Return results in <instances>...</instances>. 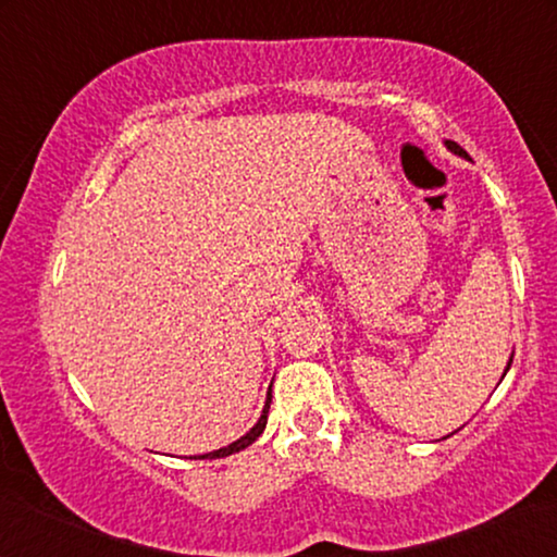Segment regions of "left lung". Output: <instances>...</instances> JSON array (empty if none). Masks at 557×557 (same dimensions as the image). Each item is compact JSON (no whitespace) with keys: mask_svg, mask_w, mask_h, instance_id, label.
<instances>
[{"mask_svg":"<svg viewBox=\"0 0 557 557\" xmlns=\"http://www.w3.org/2000/svg\"><path fill=\"white\" fill-rule=\"evenodd\" d=\"M446 147H448V149H451V151H454V154H459V157H467V159H469V154H467V151H463V149H461V147H459V144H456V141H451V139H448V141H446ZM509 364H512V362H509ZM507 370H509V368H507Z\"/></svg>","mask_w":557,"mask_h":557,"instance_id":"8db88e82","label":"left lung"}]
</instances>
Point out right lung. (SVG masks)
<instances>
[{"label":"right lung","instance_id":"right-lung-1","mask_svg":"<svg viewBox=\"0 0 557 557\" xmlns=\"http://www.w3.org/2000/svg\"><path fill=\"white\" fill-rule=\"evenodd\" d=\"M269 403H271V393H269V400H265V408H263V413H261V418H258V423L253 425V429H250L246 436L243 438H238V441H233L231 446H225V448H218V451H212V454H205V456H197V459H220V456H231V454H235V451H240V448H246V446H250L253 444V441L261 436L263 433V429H265V413H269Z\"/></svg>","mask_w":557,"mask_h":557}]
</instances>
